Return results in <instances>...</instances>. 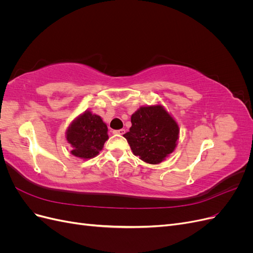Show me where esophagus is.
Here are the masks:
<instances>
[{"mask_svg": "<svg viewBox=\"0 0 253 253\" xmlns=\"http://www.w3.org/2000/svg\"><path fill=\"white\" fill-rule=\"evenodd\" d=\"M114 134H118V135H124L126 133V129L124 128H120V129H117V131H113Z\"/></svg>", "mask_w": 253, "mask_h": 253, "instance_id": "1", "label": "esophagus"}]
</instances>
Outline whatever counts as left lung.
<instances>
[{
    "label": "left lung",
    "instance_id": "8db88e82",
    "mask_svg": "<svg viewBox=\"0 0 253 253\" xmlns=\"http://www.w3.org/2000/svg\"><path fill=\"white\" fill-rule=\"evenodd\" d=\"M132 126L124 135L134 155L156 165L174 151L179 128L162 105L143 106L131 117Z\"/></svg>",
    "mask_w": 253,
    "mask_h": 253
}]
</instances>
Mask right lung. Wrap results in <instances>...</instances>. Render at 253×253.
I'll list each match as a JSON object with an SVG mask.
<instances>
[{"label":"right lung","mask_w":253,"mask_h":253,"mask_svg":"<svg viewBox=\"0 0 253 253\" xmlns=\"http://www.w3.org/2000/svg\"><path fill=\"white\" fill-rule=\"evenodd\" d=\"M66 139L72 144V154L83 159L99 154L109 139L108 126L100 116L85 112L68 127Z\"/></svg>","instance_id":"1"}]
</instances>
